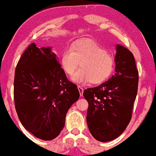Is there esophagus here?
I'll use <instances>...</instances> for the list:
<instances>
[{
	"mask_svg": "<svg viewBox=\"0 0 156 156\" xmlns=\"http://www.w3.org/2000/svg\"><path fill=\"white\" fill-rule=\"evenodd\" d=\"M78 91H79L80 95L82 97L83 96V89L82 87H80V86H78Z\"/></svg>",
	"mask_w": 156,
	"mask_h": 156,
	"instance_id": "obj_1",
	"label": "esophagus"
}]
</instances>
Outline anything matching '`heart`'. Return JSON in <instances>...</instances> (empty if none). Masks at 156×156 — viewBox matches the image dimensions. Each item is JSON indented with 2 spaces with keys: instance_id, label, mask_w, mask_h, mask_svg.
Here are the masks:
<instances>
[{
  "instance_id": "1",
  "label": "heart",
  "mask_w": 156,
  "mask_h": 156,
  "mask_svg": "<svg viewBox=\"0 0 156 156\" xmlns=\"http://www.w3.org/2000/svg\"><path fill=\"white\" fill-rule=\"evenodd\" d=\"M61 64L69 76L74 74L81 65L82 70L72 77L74 82L99 84L108 80L112 74L115 59L101 45L91 41H83L64 50Z\"/></svg>"
}]
</instances>
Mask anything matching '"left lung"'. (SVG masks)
<instances>
[{"label":"left lung","instance_id":"obj_1","mask_svg":"<svg viewBox=\"0 0 156 156\" xmlns=\"http://www.w3.org/2000/svg\"><path fill=\"white\" fill-rule=\"evenodd\" d=\"M115 75L97 87L84 90L88 103L86 121L92 136L109 142L124 132L132 119L138 89L139 73L132 52L116 45Z\"/></svg>","mask_w":156,"mask_h":156}]
</instances>
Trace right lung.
I'll use <instances>...</instances> for the list:
<instances>
[{
  "mask_svg": "<svg viewBox=\"0 0 156 156\" xmlns=\"http://www.w3.org/2000/svg\"><path fill=\"white\" fill-rule=\"evenodd\" d=\"M14 85L15 108L22 126L41 140L57 137L80 93L67 80L51 48L30 45L16 65Z\"/></svg>",
  "mask_w": 156,
  "mask_h": 156,
  "instance_id": "add662e5",
  "label": "right lung"
}]
</instances>
